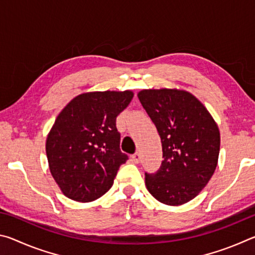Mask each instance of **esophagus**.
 <instances>
[{"label": "esophagus", "mask_w": 255, "mask_h": 255, "mask_svg": "<svg viewBox=\"0 0 255 255\" xmlns=\"http://www.w3.org/2000/svg\"><path fill=\"white\" fill-rule=\"evenodd\" d=\"M133 163H139L140 162V154L139 153H135L131 156Z\"/></svg>", "instance_id": "obj_1"}]
</instances>
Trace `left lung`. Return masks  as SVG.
<instances>
[{"mask_svg": "<svg viewBox=\"0 0 255 255\" xmlns=\"http://www.w3.org/2000/svg\"><path fill=\"white\" fill-rule=\"evenodd\" d=\"M137 97L156 126L164 157L156 173H145L146 188L162 204L183 205L199 195L217 166V124L207 108L183 90H141Z\"/></svg>", "mask_w": 255, "mask_h": 255, "instance_id": "obj_1", "label": "left lung"}]
</instances>
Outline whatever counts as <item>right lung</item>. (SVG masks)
Here are the masks:
<instances>
[{
	"instance_id": "obj_1",
	"label": "right lung",
	"mask_w": 255,
	"mask_h": 255,
	"mask_svg": "<svg viewBox=\"0 0 255 255\" xmlns=\"http://www.w3.org/2000/svg\"><path fill=\"white\" fill-rule=\"evenodd\" d=\"M132 91H96L75 97L60 111L46 140L49 170L67 198L98 199L109 190L128 156L120 150L116 119Z\"/></svg>"
}]
</instances>
